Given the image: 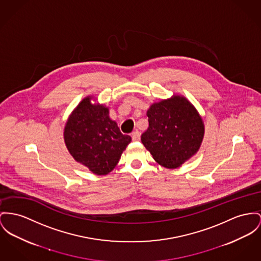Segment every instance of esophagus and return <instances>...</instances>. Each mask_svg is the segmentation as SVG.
I'll list each match as a JSON object with an SVG mask.
<instances>
[{"mask_svg":"<svg viewBox=\"0 0 261 261\" xmlns=\"http://www.w3.org/2000/svg\"><path fill=\"white\" fill-rule=\"evenodd\" d=\"M132 139H133L134 141H139V140H140V133H139V130H136V132L133 133Z\"/></svg>","mask_w":261,"mask_h":261,"instance_id":"obj_1","label":"esophagus"}]
</instances>
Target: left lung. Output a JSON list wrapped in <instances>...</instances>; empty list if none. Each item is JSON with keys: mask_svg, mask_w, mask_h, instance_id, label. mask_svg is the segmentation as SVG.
<instances>
[{"mask_svg": "<svg viewBox=\"0 0 261 261\" xmlns=\"http://www.w3.org/2000/svg\"><path fill=\"white\" fill-rule=\"evenodd\" d=\"M149 126L141 142L160 165L176 168L193 156L204 137V123L185 98L152 105L147 111Z\"/></svg>", "mask_w": 261, "mask_h": 261, "instance_id": "1", "label": "left lung"}]
</instances>
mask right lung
Returning <instances> with one entry per match:
<instances>
[{"label": "right lung", "mask_w": 261, "mask_h": 261, "mask_svg": "<svg viewBox=\"0 0 261 261\" xmlns=\"http://www.w3.org/2000/svg\"><path fill=\"white\" fill-rule=\"evenodd\" d=\"M85 98L73 111L64 129V140L74 159L97 175L111 172L118 164L130 137L122 135L103 105Z\"/></svg>", "instance_id": "add662e5"}]
</instances>
